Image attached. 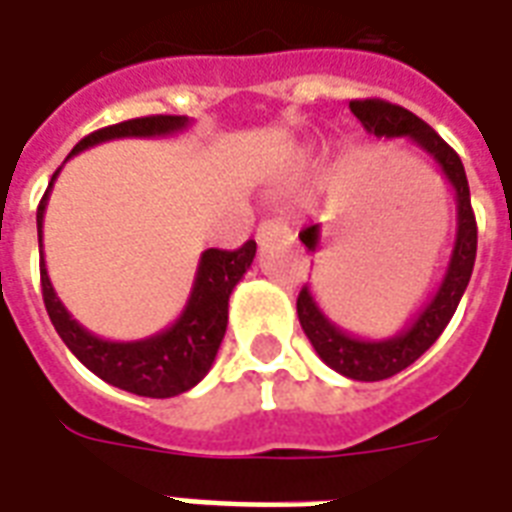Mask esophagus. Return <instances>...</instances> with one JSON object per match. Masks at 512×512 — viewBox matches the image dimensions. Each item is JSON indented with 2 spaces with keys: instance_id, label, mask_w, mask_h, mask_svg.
<instances>
[{
  "instance_id": "obj_1",
  "label": "esophagus",
  "mask_w": 512,
  "mask_h": 512,
  "mask_svg": "<svg viewBox=\"0 0 512 512\" xmlns=\"http://www.w3.org/2000/svg\"><path fill=\"white\" fill-rule=\"evenodd\" d=\"M286 234H288V226L283 224V221L267 218V221H261L259 229H256V240L264 245V242L272 240V237H286Z\"/></svg>"
}]
</instances>
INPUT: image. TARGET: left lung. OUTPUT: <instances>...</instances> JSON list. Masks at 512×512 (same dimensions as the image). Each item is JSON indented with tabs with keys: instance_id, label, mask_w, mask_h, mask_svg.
<instances>
[{
	"instance_id": "obj_1",
	"label": "left lung",
	"mask_w": 512,
	"mask_h": 512,
	"mask_svg": "<svg viewBox=\"0 0 512 512\" xmlns=\"http://www.w3.org/2000/svg\"><path fill=\"white\" fill-rule=\"evenodd\" d=\"M351 113L375 137H388V140L405 137L413 145H418L440 167L445 180L456 191V240H453L448 270H445L440 288L434 291V297L413 318V324L405 326L402 332H397L394 337H380V340L348 334L321 310L310 286L299 291V324L305 329L307 340L313 343L321 361L345 378L372 383V380H386L410 367L443 334V329L456 313V307H459L464 288L470 283L475 251H478V226H475V213H472L464 164L432 126L424 124L418 115H413L405 107L391 105L383 99H353ZM299 240L305 242L307 251H318L321 248V224L302 229Z\"/></svg>"
}]
</instances>
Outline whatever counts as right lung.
I'll use <instances>...</instances> for the list:
<instances>
[{
	"mask_svg": "<svg viewBox=\"0 0 512 512\" xmlns=\"http://www.w3.org/2000/svg\"><path fill=\"white\" fill-rule=\"evenodd\" d=\"M191 124L186 115H148V118H132L124 124L105 126L99 132L88 134L72 148L69 156L94 148L99 142L121 140V137H167V134L183 132ZM61 167L53 172L51 186L45 191L40 207H37V240L42 248V221L45 207L51 197L53 180L59 178ZM256 256V242L248 240L237 251H218L207 248L199 256L197 278L188 294V302L178 321L167 326L164 332L151 334L145 340L132 343H115L96 337L80 326L69 310L61 305V299L53 291L48 278L45 256L40 251V280L45 310L51 315L56 332L64 340L69 351L75 353L96 378L115 388H124L129 394L151 399L178 397L188 388H194L213 367L215 353L221 348V340L229 324V297L242 275L251 270Z\"/></svg>",
	"mask_w": 512,
	"mask_h": 512,
	"instance_id": "obj_1",
	"label": "right lung"
}]
</instances>
